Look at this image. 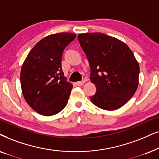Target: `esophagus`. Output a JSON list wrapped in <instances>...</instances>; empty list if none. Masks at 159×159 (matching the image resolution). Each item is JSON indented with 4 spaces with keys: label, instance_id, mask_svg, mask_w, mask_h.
Returning <instances> with one entry per match:
<instances>
[{
    "label": "esophagus",
    "instance_id": "esophagus-1",
    "mask_svg": "<svg viewBox=\"0 0 159 159\" xmlns=\"http://www.w3.org/2000/svg\"><path fill=\"white\" fill-rule=\"evenodd\" d=\"M76 85H78V86H82V85H84V84H85V81H78V82H76Z\"/></svg>",
    "mask_w": 159,
    "mask_h": 159
}]
</instances>
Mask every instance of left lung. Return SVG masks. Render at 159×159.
<instances>
[{
    "instance_id": "8db88e82",
    "label": "left lung",
    "mask_w": 159,
    "mask_h": 159,
    "mask_svg": "<svg viewBox=\"0 0 159 159\" xmlns=\"http://www.w3.org/2000/svg\"><path fill=\"white\" fill-rule=\"evenodd\" d=\"M90 65V80L97 92L91 101L99 108L114 111L133 97L139 84V66L125 43L101 33L78 34Z\"/></svg>"
}]
</instances>
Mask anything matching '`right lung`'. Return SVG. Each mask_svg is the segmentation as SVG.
<instances>
[{
	"label": "right lung",
	"instance_id": "1",
	"mask_svg": "<svg viewBox=\"0 0 159 159\" xmlns=\"http://www.w3.org/2000/svg\"><path fill=\"white\" fill-rule=\"evenodd\" d=\"M71 33L48 35L35 44L24 61L20 73L22 94L38 113L51 116L66 106L73 85L62 70L63 51L75 39Z\"/></svg>",
	"mask_w": 159,
	"mask_h": 159
}]
</instances>
